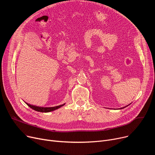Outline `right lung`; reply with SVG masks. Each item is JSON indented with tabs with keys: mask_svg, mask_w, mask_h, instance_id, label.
<instances>
[{
	"mask_svg": "<svg viewBox=\"0 0 155 155\" xmlns=\"http://www.w3.org/2000/svg\"><path fill=\"white\" fill-rule=\"evenodd\" d=\"M26 104L31 109H34L35 110H36V111H38V112H50V111H53L54 110H56L57 109L61 107V106H63V105H64V104H62V105H58V106L51 107H41L35 106V105H30L28 103H26Z\"/></svg>",
	"mask_w": 155,
	"mask_h": 155,
	"instance_id": "right-lung-1",
	"label": "right lung"
}]
</instances>
